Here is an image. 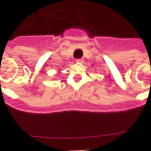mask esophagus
I'll return each mask as SVG.
<instances>
[{
	"mask_svg": "<svg viewBox=\"0 0 151 151\" xmlns=\"http://www.w3.org/2000/svg\"><path fill=\"white\" fill-rule=\"evenodd\" d=\"M76 62H77V63H83V62H84V59H76Z\"/></svg>",
	"mask_w": 151,
	"mask_h": 151,
	"instance_id": "esophagus-1",
	"label": "esophagus"
}]
</instances>
